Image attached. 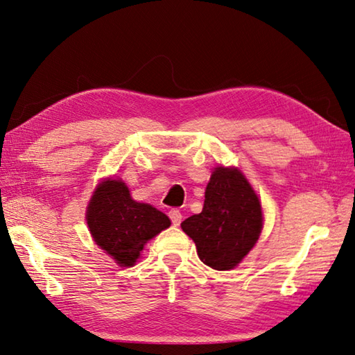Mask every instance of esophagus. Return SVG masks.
Wrapping results in <instances>:
<instances>
[{
  "label": "esophagus",
  "instance_id": "esophagus-1",
  "mask_svg": "<svg viewBox=\"0 0 355 355\" xmlns=\"http://www.w3.org/2000/svg\"><path fill=\"white\" fill-rule=\"evenodd\" d=\"M169 218H171L173 225H180V222H182V213H180V209L173 208L169 211Z\"/></svg>",
  "mask_w": 355,
  "mask_h": 355
}]
</instances>
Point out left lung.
Here are the masks:
<instances>
[{
    "instance_id": "left-lung-1",
    "label": "left lung",
    "mask_w": 355,
    "mask_h": 355,
    "mask_svg": "<svg viewBox=\"0 0 355 355\" xmlns=\"http://www.w3.org/2000/svg\"><path fill=\"white\" fill-rule=\"evenodd\" d=\"M263 225L261 205L238 169L218 167L205 191L200 214L182 222L207 266L228 271L254 248Z\"/></svg>"
}]
</instances>
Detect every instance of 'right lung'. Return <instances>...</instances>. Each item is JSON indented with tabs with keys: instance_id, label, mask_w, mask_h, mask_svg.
I'll use <instances>...</instances> for the list:
<instances>
[{
	"instance_id": "obj_1",
	"label": "right lung",
	"mask_w": 355,
	"mask_h": 355,
	"mask_svg": "<svg viewBox=\"0 0 355 355\" xmlns=\"http://www.w3.org/2000/svg\"><path fill=\"white\" fill-rule=\"evenodd\" d=\"M87 225L101 249L120 266H131L144 244L169 227L171 220L152 205L131 199L123 182L107 180L89 203Z\"/></svg>"
}]
</instances>
